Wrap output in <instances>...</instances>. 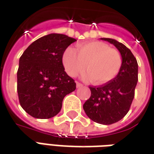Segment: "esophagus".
<instances>
[{"label":"esophagus","mask_w":154,"mask_h":154,"mask_svg":"<svg viewBox=\"0 0 154 154\" xmlns=\"http://www.w3.org/2000/svg\"><path fill=\"white\" fill-rule=\"evenodd\" d=\"M76 86H77V88L81 87V86H83V85L81 83H79V82H76Z\"/></svg>","instance_id":"34e87169"}]
</instances>
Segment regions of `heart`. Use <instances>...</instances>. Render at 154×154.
Listing matches in <instances>:
<instances>
[{"mask_svg": "<svg viewBox=\"0 0 154 154\" xmlns=\"http://www.w3.org/2000/svg\"><path fill=\"white\" fill-rule=\"evenodd\" d=\"M62 60L68 75L75 77L85 68L87 72L84 77L96 85L113 80L122 66V57L119 52L99 41L80 43L76 49L67 48Z\"/></svg>", "mask_w": 154, "mask_h": 154, "instance_id": "b5f03b06", "label": "heart"}]
</instances>
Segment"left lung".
Here are the masks:
<instances>
[{
	"mask_svg": "<svg viewBox=\"0 0 154 154\" xmlns=\"http://www.w3.org/2000/svg\"><path fill=\"white\" fill-rule=\"evenodd\" d=\"M119 50L122 66L113 80L100 86H90L91 97L85 102L84 111L93 122L110 125L122 120L130 109L138 79V65L131 50L115 39L101 38Z\"/></svg>",
	"mask_w": 154,
	"mask_h": 154,
	"instance_id": "left-lung-1",
	"label": "left lung"
}]
</instances>
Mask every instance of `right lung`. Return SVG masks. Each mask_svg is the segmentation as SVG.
<instances>
[{
  "label": "right lung",
  "instance_id": "1",
  "mask_svg": "<svg viewBox=\"0 0 154 154\" xmlns=\"http://www.w3.org/2000/svg\"><path fill=\"white\" fill-rule=\"evenodd\" d=\"M76 39L51 33L30 44L19 59L17 94L23 110L38 119H48L62 108L64 96L75 91V80L64 71L62 59Z\"/></svg>",
  "mask_w": 154,
  "mask_h": 154
}]
</instances>
